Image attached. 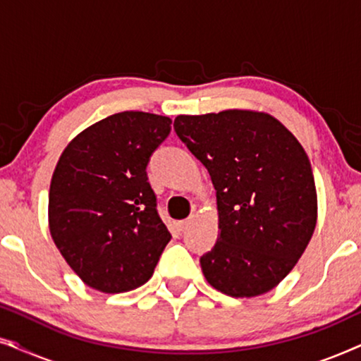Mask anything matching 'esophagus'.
Wrapping results in <instances>:
<instances>
[{"mask_svg":"<svg viewBox=\"0 0 361 361\" xmlns=\"http://www.w3.org/2000/svg\"><path fill=\"white\" fill-rule=\"evenodd\" d=\"M192 221H194V215H190L189 219H185V220H180L179 224H177V226H179L180 231H184V230L187 228V226H189V225L192 224Z\"/></svg>","mask_w":361,"mask_h":361,"instance_id":"34e87169","label":"esophagus"}]
</instances>
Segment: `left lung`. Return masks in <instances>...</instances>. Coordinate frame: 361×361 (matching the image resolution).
<instances>
[{
    "label": "left lung",
    "mask_w": 361,
    "mask_h": 361,
    "mask_svg": "<svg viewBox=\"0 0 361 361\" xmlns=\"http://www.w3.org/2000/svg\"><path fill=\"white\" fill-rule=\"evenodd\" d=\"M216 190L220 235L200 258L205 279L231 298L278 286L307 248L317 224L309 157L266 113L226 110L174 120Z\"/></svg>",
    "instance_id": "1"
}]
</instances>
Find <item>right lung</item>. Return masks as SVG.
Wrapping results in <instances>:
<instances>
[{"instance_id": "1", "label": "right lung", "mask_w": 361, "mask_h": 361, "mask_svg": "<svg viewBox=\"0 0 361 361\" xmlns=\"http://www.w3.org/2000/svg\"><path fill=\"white\" fill-rule=\"evenodd\" d=\"M167 116L121 111L68 142L49 190V226L78 278L102 293L140 288L171 233L146 167L169 136Z\"/></svg>"}]
</instances>
